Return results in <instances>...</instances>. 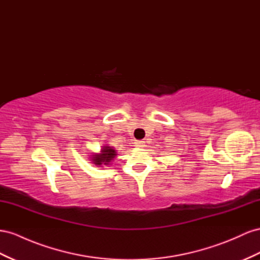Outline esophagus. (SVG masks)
I'll return each instance as SVG.
<instances>
[{
    "mask_svg": "<svg viewBox=\"0 0 260 260\" xmlns=\"http://www.w3.org/2000/svg\"><path fill=\"white\" fill-rule=\"evenodd\" d=\"M135 144H136V146H138V147H144V146H145V142H144V141H136Z\"/></svg>",
    "mask_w": 260,
    "mask_h": 260,
    "instance_id": "obj_1",
    "label": "esophagus"
}]
</instances>
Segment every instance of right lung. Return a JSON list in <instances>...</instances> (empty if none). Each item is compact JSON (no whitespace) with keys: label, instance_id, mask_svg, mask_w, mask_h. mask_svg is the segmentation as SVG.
I'll return each mask as SVG.
<instances>
[{"label":"right lung","instance_id":"1","mask_svg":"<svg viewBox=\"0 0 260 260\" xmlns=\"http://www.w3.org/2000/svg\"><path fill=\"white\" fill-rule=\"evenodd\" d=\"M117 155L118 154L115 147L109 146V144H105L102 146L100 153H92V155H89V159L90 163L94 164L95 166L104 167L113 164Z\"/></svg>","mask_w":260,"mask_h":260}]
</instances>
